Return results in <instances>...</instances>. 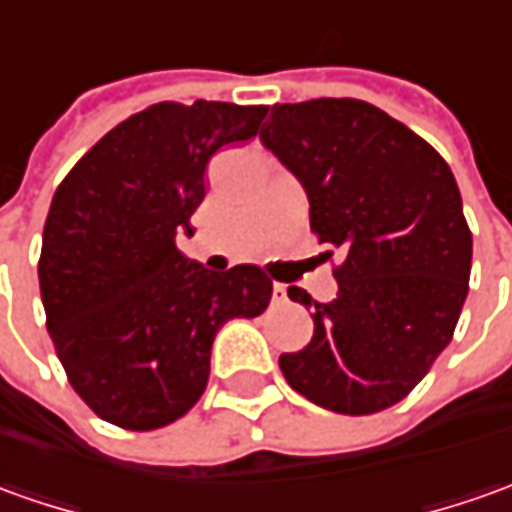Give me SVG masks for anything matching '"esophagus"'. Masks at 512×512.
Segmentation results:
<instances>
[{"label": "esophagus", "mask_w": 512, "mask_h": 512, "mask_svg": "<svg viewBox=\"0 0 512 512\" xmlns=\"http://www.w3.org/2000/svg\"><path fill=\"white\" fill-rule=\"evenodd\" d=\"M271 294H274V302H285V300H288V291H285L283 283H274V291H271Z\"/></svg>", "instance_id": "1"}]
</instances>
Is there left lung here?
Returning a JSON list of instances; mask_svg holds the SVG:
<instances>
[{
	"label": "left lung",
	"mask_w": 512,
	"mask_h": 512,
	"mask_svg": "<svg viewBox=\"0 0 512 512\" xmlns=\"http://www.w3.org/2000/svg\"><path fill=\"white\" fill-rule=\"evenodd\" d=\"M260 142L297 176L319 243L339 246L333 302L280 356L285 381L322 409L373 415L403 401L446 350L468 297L471 229L446 159L387 111L350 97L277 103Z\"/></svg>",
	"instance_id": "obj_1"
}]
</instances>
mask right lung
I'll return each mask as SVG.
<instances>
[{
  "label": "right lung",
  "mask_w": 512,
  "mask_h": 512,
  "mask_svg": "<svg viewBox=\"0 0 512 512\" xmlns=\"http://www.w3.org/2000/svg\"><path fill=\"white\" fill-rule=\"evenodd\" d=\"M269 106L156 103L111 128L55 190L38 285L55 353L89 409L151 431L210 378L215 333L269 308L257 266L210 271L176 249L218 148L252 139Z\"/></svg>",
  "instance_id": "obj_1"
}]
</instances>
